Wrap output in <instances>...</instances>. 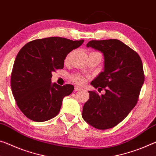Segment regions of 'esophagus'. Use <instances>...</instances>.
Returning a JSON list of instances; mask_svg holds the SVG:
<instances>
[{
	"mask_svg": "<svg viewBox=\"0 0 156 156\" xmlns=\"http://www.w3.org/2000/svg\"><path fill=\"white\" fill-rule=\"evenodd\" d=\"M81 88L80 87H78V86H75V87H74V90L75 91H78V90H80Z\"/></svg>",
	"mask_w": 156,
	"mask_h": 156,
	"instance_id": "esophagus-1",
	"label": "esophagus"
}]
</instances>
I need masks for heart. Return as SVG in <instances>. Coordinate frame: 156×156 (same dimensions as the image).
<instances>
[{
  "mask_svg": "<svg viewBox=\"0 0 156 156\" xmlns=\"http://www.w3.org/2000/svg\"><path fill=\"white\" fill-rule=\"evenodd\" d=\"M69 58V55L66 56V60ZM71 79L73 82L78 84H83L85 83V78L82 75L78 73H75L71 76Z\"/></svg>",
  "mask_w": 156,
  "mask_h": 156,
  "instance_id": "b5f03b06",
  "label": "heart"
}]
</instances>
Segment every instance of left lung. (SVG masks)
Here are the masks:
<instances>
[{
    "mask_svg": "<svg viewBox=\"0 0 156 156\" xmlns=\"http://www.w3.org/2000/svg\"><path fill=\"white\" fill-rule=\"evenodd\" d=\"M87 46L104 55V71L91 85L105 94L99 96L96 91H89L90 98L82 116L91 126L108 129L122 122L137 104L144 82L142 60L137 52L118 39L91 40Z\"/></svg>",
    "mask_w": 156,
    "mask_h": 156,
    "instance_id": "obj_1",
    "label": "left lung"
}]
</instances>
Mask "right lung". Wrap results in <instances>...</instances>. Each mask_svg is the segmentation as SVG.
<instances>
[{"label": "right lung", "mask_w": 156, "mask_h": 156, "mask_svg": "<svg viewBox=\"0 0 156 156\" xmlns=\"http://www.w3.org/2000/svg\"><path fill=\"white\" fill-rule=\"evenodd\" d=\"M83 41L51 37L34 39L22 47L12 68L11 88L26 117L42 122L58 115L63 98L71 94L74 87L51 84L52 72L62 69L68 53Z\"/></svg>", "instance_id": "add662e5"}]
</instances>
